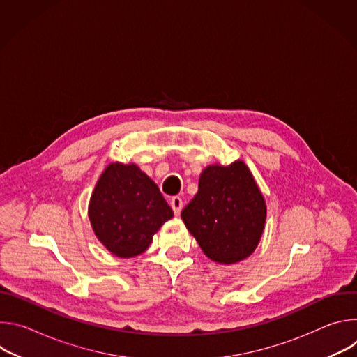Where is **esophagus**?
Segmentation results:
<instances>
[{
	"mask_svg": "<svg viewBox=\"0 0 357 357\" xmlns=\"http://www.w3.org/2000/svg\"><path fill=\"white\" fill-rule=\"evenodd\" d=\"M171 208H172V211H174V213H175L176 216L181 213V211H182V208H183V202H182V199H181L179 196H174V197L171 199Z\"/></svg>",
	"mask_w": 357,
	"mask_h": 357,
	"instance_id": "esophagus-1",
	"label": "esophagus"
}]
</instances>
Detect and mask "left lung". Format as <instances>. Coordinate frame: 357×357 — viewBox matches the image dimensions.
<instances>
[{
    "label": "left lung",
    "mask_w": 357,
    "mask_h": 357,
    "mask_svg": "<svg viewBox=\"0 0 357 357\" xmlns=\"http://www.w3.org/2000/svg\"><path fill=\"white\" fill-rule=\"evenodd\" d=\"M182 220L206 256L222 264L244 260L256 250L266 223V202L244 162L212 165Z\"/></svg>",
    "instance_id": "8db88e82"
}]
</instances>
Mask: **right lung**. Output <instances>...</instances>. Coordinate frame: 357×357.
<instances>
[{"label":"right lung","mask_w":357,"mask_h":357,"mask_svg":"<svg viewBox=\"0 0 357 357\" xmlns=\"http://www.w3.org/2000/svg\"><path fill=\"white\" fill-rule=\"evenodd\" d=\"M172 216L157 183L134 164L109 165L89 205V219L97 238L123 259L144 252L154 233Z\"/></svg>","instance_id":"add662e5"}]
</instances>
